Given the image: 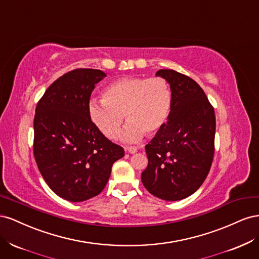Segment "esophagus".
<instances>
[{"label": "esophagus", "instance_id": "esophagus-1", "mask_svg": "<svg viewBox=\"0 0 259 259\" xmlns=\"http://www.w3.org/2000/svg\"><path fill=\"white\" fill-rule=\"evenodd\" d=\"M138 150V148L135 146H131V147H125V151H127L128 153L133 154V153H136Z\"/></svg>", "mask_w": 259, "mask_h": 259}]
</instances>
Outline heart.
<instances>
[{"label":"heart","instance_id":"b5f03b06","mask_svg":"<svg viewBox=\"0 0 259 259\" xmlns=\"http://www.w3.org/2000/svg\"><path fill=\"white\" fill-rule=\"evenodd\" d=\"M173 95L162 76H125L109 83L103 98L93 97L88 110L92 123L107 138H115L124 119L127 121L120 138L134 143L145 134L151 136L166 124Z\"/></svg>","mask_w":259,"mask_h":259}]
</instances>
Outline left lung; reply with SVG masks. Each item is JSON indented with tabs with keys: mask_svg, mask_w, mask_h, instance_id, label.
Masks as SVG:
<instances>
[{
	"mask_svg": "<svg viewBox=\"0 0 259 259\" xmlns=\"http://www.w3.org/2000/svg\"><path fill=\"white\" fill-rule=\"evenodd\" d=\"M173 101L167 123L146 145L148 166L142 182L154 197L178 201L189 197L204 182L215 151L216 119L204 91L191 77L162 69Z\"/></svg>",
	"mask_w": 259,
	"mask_h": 259,
	"instance_id": "1",
	"label": "left lung"
}]
</instances>
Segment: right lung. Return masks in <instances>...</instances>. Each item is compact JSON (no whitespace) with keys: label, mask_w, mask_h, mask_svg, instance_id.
<instances>
[{"label":"right lung","mask_w":259,"mask_h":259,"mask_svg":"<svg viewBox=\"0 0 259 259\" xmlns=\"http://www.w3.org/2000/svg\"><path fill=\"white\" fill-rule=\"evenodd\" d=\"M97 69H74L50 85L34 115L33 154L45 183L60 198L82 202L104 190L124 149L110 142L89 116Z\"/></svg>","instance_id":"add662e5"}]
</instances>
